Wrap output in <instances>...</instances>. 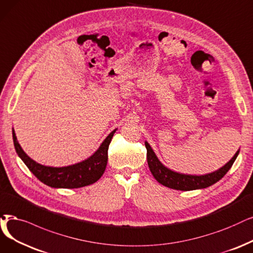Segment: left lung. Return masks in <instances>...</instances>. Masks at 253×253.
<instances>
[{
    "mask_svg": "<svg viewBox=\"0 0 253 253\" xmlns=\"http://www.w3.org/2000/svg\"><path fill=\"white\" fill-rule=\"evenodd\" d=\"M145 147L147 149V163L151 174L165 187H168L170 189L174 190H180V191H191V190H197V189H205L211 185L217 183L223 177L227 171L231 168L234 162L236 161L239 151L235 154L227 163L221 167L220 169L214 171L211 173H208L205 175H191V174H184L178 173L175 171L171 170L167 167H165L161 163L156 154L154 153L153 148L150 147L148 142L145 141Z\"/></svg>",
    "mask_w": 253,
    "mask_h": 253,
    "instance_id": "left-lung-1",
    "label": "left lung"
}]
</instances>
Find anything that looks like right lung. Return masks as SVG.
<instances>
[{"mask_svg":"<svg viewBox=\"0 0 253 253\" xmlns=\"http://www.w3.org/2000/svg\"><path fill=\"white\" fill-rule=\"evenodd\" d=\"M115 132L116 129L108 135L91 157L80 163L65 167H50L37 163L19 145L14 129H12V137L16 154L42 183L52 188L76 189L95 183L104 174L108 163L109 144Z\"/></svg>","mask_w":253,"mask_h":253,"instance_id":"add662e5","label":"right lung"}]
</instances>
